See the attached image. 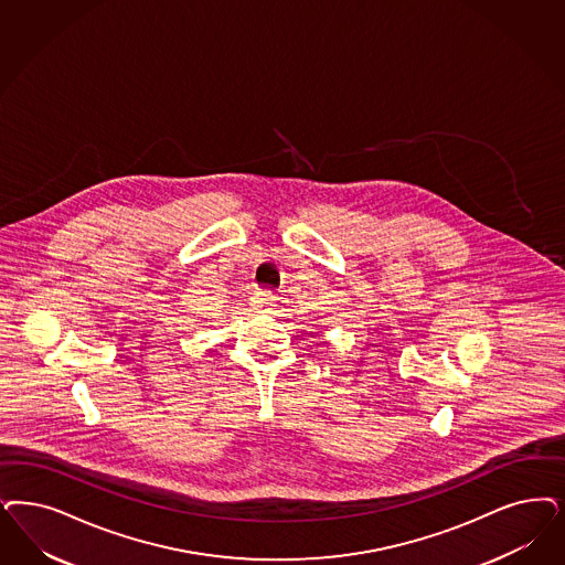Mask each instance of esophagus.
Returning <instances> with one entry per match:
<instances>
[{
	"instance_id": "obj_1",
	"label": "esophagus",
	"mask_w": 565,
	"mask_h": 565,
	"mask_svg": "<svg viewBox=\"0 0 565 565\" xmlns=\"http://www.w3.org/2000/svg\"><path fill=\"white\" fill-rule=\"evenodd\" d=\"M253 305L256 311H269L275 307V296L271 292H258L254 296Z\"/></svg>"
}]
</instances>
